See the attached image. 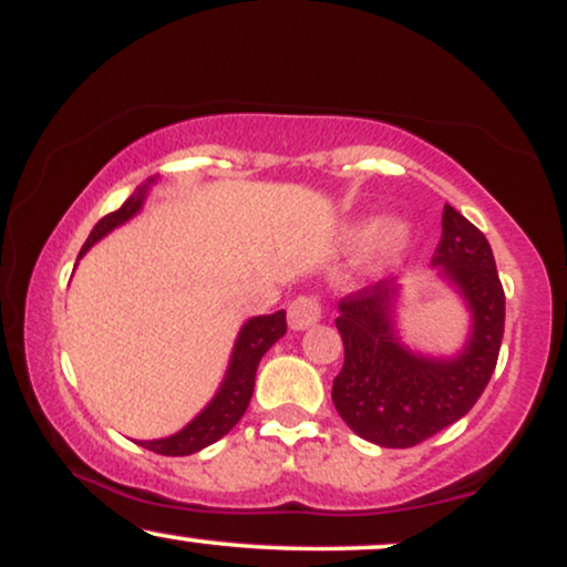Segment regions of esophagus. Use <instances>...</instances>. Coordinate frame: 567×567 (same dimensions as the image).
Listing matches in <instances>:
<instances>
[{
	"mask_svg": "<svg viewBox=\"0 0 567 567\" xmlns=\"http://www.w3.org/2000/svg\"><path fill=\"white\" fill-rule=\"evenodd\" d=\"M322 319V303L313 296H298L296 301L288 306V324L292 330H309Z\"/></svg>",
	"mask_w": 567,
	"mask_h": 567,
	"instance_id": "1",
	"label": "esophagus"
}]
</instances>
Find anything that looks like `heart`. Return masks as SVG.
I'll return each instance as SVG.
<instances>
[{
  "label": "heart",
  "mask_w": 567,
  "mask_h": 567,
  "mask_svg": "<svg viewBox=\"0 0 567 567\" xmlns=\"http://www.w3.org/2000/svg\"><path fill=\"white\" fill-rule=\"evenodd\" d=\"M343 240L346 245L364 243V248H361L364 264L372 269H383L406 254V248L412 245V224L401 216L380 218L374 227L370 221H353L351 227H346Z\"/></svg>",
  "instance_id": "b5f03b06"
}]
</instances>
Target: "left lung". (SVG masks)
I'll return each instance as SVG.
<instances>
[{"label":"left lung","instance_id":"8db88e82","mask_svg":"<svg viewBox=\"0 0 567 567\" xmlns=\"http://www.w3.org/2000/svg\"><path fill=\"white\" fill-rule=\"evenodd\" d=\"M441 227L433 266L460 292L473 319L460 353L427 357L401 343L393 279L338 303L346 361L332 380V404L353 433L385 449L417 446L465 417L499 359L504 290L486 235L452 206H443Z\"/></svg>","mask_w":567,"mask_h":567}]
</instances>
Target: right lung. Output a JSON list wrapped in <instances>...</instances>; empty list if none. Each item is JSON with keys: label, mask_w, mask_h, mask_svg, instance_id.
Masks as SVG:
<instances>
[{"label": "right lung", "mask_w": 567, "mask_h": 567, "mask_svg": "<svg viewBox=\"0 0 567 567\" xmlns=\"http://www.w3.org/2000/svg\"><path fill=\"white\" fill-rule=\"evenodd\" d=\"M155 182H158L155 176L153 179H147L142 187H136V193L128 197L124 206L113 210V214H107L105 218H100V221L94 224L92 235L86 237L79 258L84 256L94 243L102 240L107 231H113L115 227H121V224H126L128 218L140 214L142 206H145L147 189L153 187ZM285 332H288L285 311L264 313V317L248 319V322L240 327V332H237L227 374H224L221 385H218L214 399L208 401V406L203 409L193 422H187L179 433L166 435V439H155V441H140V446H145L150 452L163 454V456H187L210 446V443H216L218 439H224V435L240 422L245 409L250 404V395H254V385H256L258 361H261L264 353L269 351L271 346L285 336Z\"/></svg>", "instance_id": "1"}]
</instances>
